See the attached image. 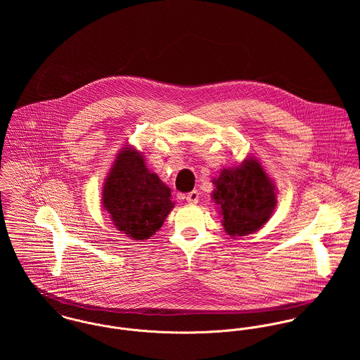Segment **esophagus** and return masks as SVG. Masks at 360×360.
Returning <instances> with one entry per match:
<instances>
[{
  "instance_id": "obj_1",
  "label": "esophagus",
  "mask_w": 360,
  "mask_h": 360,
  "mask_svg": "<svg viewBox=\"0 0 360 360\" xmlns=\"http://www.w3.org/2000/svg\"><path fill=\"white\" fill-rule=\"evenodd\" d=\"M187 202L188 204H198V200H200V193L197 190H193L191 193L187 194Z\"/></svg>"
}]
</instances>
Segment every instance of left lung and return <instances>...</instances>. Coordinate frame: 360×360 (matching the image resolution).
Masks as SVG:
<instances>
[{
	"label": "left lung",
	"instance_id": "8db88e82",
	"mask_svg": "<svg viewBox=\"0 0 360 360\" xmlns=\"http://www.w3.org/2000/svg\"><path fill=\"white\" fill-rule=\"evenodd\" d=\"M213 184L216 188L212 197L221 207V221L231 237L259 230L277 204L274 186L257 159H247L234 169H223Z\"/></svg>",
	"mask_w": 360,
	"mask_h": 360
}]
</instances>
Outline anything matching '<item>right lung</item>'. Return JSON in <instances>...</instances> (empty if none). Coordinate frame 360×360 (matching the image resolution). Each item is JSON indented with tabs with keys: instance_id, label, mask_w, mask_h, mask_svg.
<instances>
[{
	"instance_id": "add662e5",
	"label": "right lung",
	"mask_w": 360,
	"mask_h": 360,
	"mask_svg": "<svg viewBox=\"0 0 360 360\" xmlns=\"http://www.w3.org/2000/svg\"><path fill=\"white\" fill-rule=\"evenodd\" d=\"M170 195V188L146 167L143 155L126 147L106 177L103 204L119 231L147 240L172 210Z\"/></svg>"
}]
</instances>
